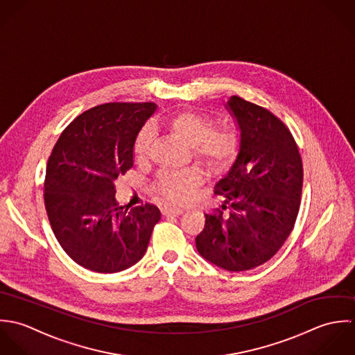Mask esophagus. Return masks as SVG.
I'll return each instance as SVG.
<instances>
[{"label": "esophagus", "mask_w": 355, "mask_h": 355, "mask_svg": "<svg viewBox=\"0 0 355 355\" xmlns=\"http://www.w3.org/2000/svg\"><path fill=\"white\" fill-rule=\"evenodd\" d=\"M163 214H164L166 216H178V215L184 214V210H182V209H173V207H168V209H164V210H163Z\"/></svg>", "instance_id": "34e87169"}]
</instances>
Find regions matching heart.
Wrapping results in <instances>:
<instances>
[{
  "instance_id": "1",
  "label": "heart",
  "mask_w": 355,
  "mask_h": 355,
  "mask_svg": "<svg viewBox=\"0 0 355 355\" xmlns=\"http://www.w3.org/2000/svg\"><path fill=\"white\" fill-rule=\"evenodd\" d=\"M162 126L187 146L192 148L195 157L210 168H220L229 164L239 149V136L233 128H214V121L195 111L173 112L162 121ZM153 144V132L149 128L137 135L133 153L137 160H145ZM202 182L196 170L164 171L159 178V192L175 205L188 203L195 189Z\"/></svg>"
}]
</instances>
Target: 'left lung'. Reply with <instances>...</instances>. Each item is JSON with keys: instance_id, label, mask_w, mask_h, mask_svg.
Returning <instances> with one entry per match:
<instances>
[{"instance_id": "8db88e82", "label": "left lung", "mask_w": 355, "mask_h": 355, "mask_svg": "<svg viewBox=\"0 0 355 355\" xmlns=\"http://www.w3.org/2000/svg\"><path fill=\"white\" fill-rule=\"evenodd\" d=\"M225 107L239 126L240 148L215 192L225 198L230 213L205 214L196 248L215 266L243 272L268 262L292 232L303 167L291 132L270 111L239 96Z\"/></svg>"}]
</instances>
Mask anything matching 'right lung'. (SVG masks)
Segmentation results:
<instances>
[{
    "label": "right lung",
    "instance_id": "obj_1",
    "mask_svg": "<svg viewBox=\"0 0 355 355\" xmlns=\"http://www.w3.org/2000/svg\"><path fill=\"white\" fill-rule=\"evenodd\" d=\"M155 103H107L75 118L48 160L44 199L52 230L73 262L97 273L136 265L162 214L121 207L115 181L133 167V146Z\"/></svg>",
    "mask_w": 355,
    "mask_h": 355
}]
</instances>
